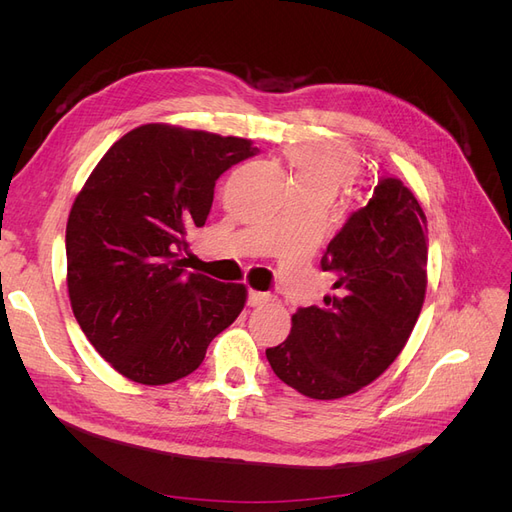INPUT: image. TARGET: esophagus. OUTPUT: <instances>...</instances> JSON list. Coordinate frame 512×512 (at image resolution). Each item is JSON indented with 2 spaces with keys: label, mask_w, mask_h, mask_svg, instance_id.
Returning a JSON list of instances; mask_svg holds the SVG:
<instances>
[{
  "label": "esophagus",
  "mask_w": 512,
  "mask_h": 512,
  "mask_svg": "<svg viewBox=\"0 0 512 512\" xmlns=\"http://www.w3.org/2000/svg\"><path fill=\"white\" fill-rule=\"evenodd\" d=\"M269 299H271V294H267V292H258V290L247 292V305H250V307L265 305Z\"/></svg>",
  "instance_id": "esophagus-1"
}]
</instances>
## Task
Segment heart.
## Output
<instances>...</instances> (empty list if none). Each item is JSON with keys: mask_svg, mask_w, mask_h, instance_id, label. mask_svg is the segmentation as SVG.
I'll return each instance as SVG.
<instances>
[{"mask_svg": "<svg viewBox=\"0 0 512 512\" xmlns=\"http://www.w3.org/2000/svg\"><path fill=\"white\" fill-rule=\"evenodd\" d=\"M288 162L294 173V188L322 192L331 198L352 175L348 153L329 147H292L288 149Z\"/></svg>", "mask_w": 512, "mask_h": 512, "instance_id": "1", "label": "heart"}]
</instances>
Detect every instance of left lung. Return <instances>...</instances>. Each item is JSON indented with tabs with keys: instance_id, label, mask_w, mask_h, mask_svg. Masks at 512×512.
Returning a JSON list of instances; mask_svg holds the SVG:
<instances>
[{
	"instance_id": "obj_1",
	"label": "left lung",
	"mask_w": 512,
	"mask_h": 512,
	"mask_svg": "<svg viewBox=\"0 0 512 512\" xmlns=\"http://www.w3.org/2000/svg\"><path fill=\"white\" fill-rule=\"evenodd\" d=\"M427 220L397 177H378L320 267L335 275L324 303L299 307L286 342L267 348L275 376L312 399L352 395L404 350L427 288Z\"/></svg>"
}]
</instances>
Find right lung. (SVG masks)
Returning <instances> with one entry per match:
<instances>
[{
  "instance_id": "obj_1",
  "label": "right lung",
  "mask_w": 512,
  "mask_h": 512,
  "mask_svg": "<svg viewBox=\"0 0 512 512\" xmlns=\"http://www.w3.org/2000/svg\"><path fill=\"white\" fill-rule=\"evenodd\" d=\"M258 153L252 141L166 123L134 128L104 153L66 226L74 318L121 376L158 386L192 374L247 290L183 269L215 181Z\"/></svg>"
}]
</instances>
